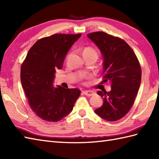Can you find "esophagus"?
Listing matches in <instances>:
<instances>
[{"label": "esophagus", "instance_id": "34e87169", "mask_svg": "<svg viewBox=\"0 0 159 159\" xmlns=\"http://www.w3.org/2000/svg\"><path fill=\"white\" fill-rule=\"evenodd\" d=\"M83 92L87 96H93V95H94V94H95V92H93V91H89V90L83 91Z\"/></svg>", "mask_w": 159, "mask_h": 159}]
</instances>
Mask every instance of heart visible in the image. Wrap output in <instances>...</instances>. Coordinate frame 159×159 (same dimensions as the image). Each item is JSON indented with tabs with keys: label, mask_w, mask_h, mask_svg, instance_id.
<instances>
[{
	"label": "heart",
	"mask_w": 159,
	"mask_h": 159,
	"mask_svg": "<svg viewBox=\"0 0 159 159\" xmlns=\"http://www.w3.org/2000/svg\"><path fill=\"white\" fill-rule=\"evenodd\" d=\"M85 51H87V52H96V50H94V49H93V48H87L85 50Z\"/></svg>",
	"instance_id": "1"
}]
</instances>
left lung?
<instances>
[{"label":"left lung","mask_w":159,"mask_h":159,"mask_svg":"<svg viewBox=\"0 0 159 159\" xmlns=\"http://www.w3.org/2000/svg\"><path fill=\"white\" fill-rule=\"evenodd\" d=\"M98 48L102 56L104 82L109 81L111 90L98 91L103 104L94 111L109 121L120 120L133 105L141 80L139 61L130 46L120 38L104 32L87 35Z\"/></svg>","instance_id":"8db88e82"}]
</instances>
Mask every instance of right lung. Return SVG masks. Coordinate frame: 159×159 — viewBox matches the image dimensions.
<instances>
[{
	"label": "right lung",
	"instance_id": "1",
	"mask_svg": "<svg viewBox=\"0 0 159 159\" xmlns=\"http://www.w3.org/2000/svg\"><path fill=\"white\" fill-rule=\"evenodd\" d=\"M81 34H55L39 39L26 55L20 71L22 88L39 117L56 122L71 111L80 91L54 87L57 70L62 68L71 47Z\"/></svg>",
	"mask_w": 159,
	"mask_h": 159
}]
</instances>
